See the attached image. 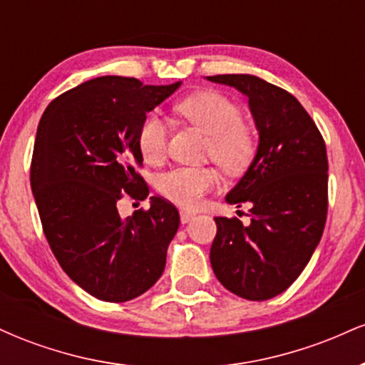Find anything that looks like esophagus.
<instances>
[{"label":"esophagus","instance_id":"obj_1","mask_svg":"<svg viewBox=\"0 0 365 365\" xmlns=\"http://www.w3.org/2000/svg\"><path fill=\"white\" fill-rule=\"evenodd\" d=\"M194 216H195V212L187 211V209H182V211H180V221H182V223H188V221H190Z\"/></svg>","mask_w":365,"mask_h":365}]
</instances>
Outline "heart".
<instances>
[{
    "instance_id": "1",
    "label": "heart",
    "mask_w": 365,
    "mask_h": 365,
    "mask_svg": "<svg viewBox=\"0 0 365 365\" xmlns=\"http://www.w3.org/2000/svg\"><path fill=\"white\" fill-rule=\"evenodd\" d=\"M185 118L199 125L211 137L207 154L228 173H238L254 158V132L242 121V110L216 91H204L177 104ZM139 150L145 163L159 165L166 158L168 125L150 113L139 128ZM220 183L216 170L209 166H178L158 178L159 194L183 207H197L204 195L215 190Z\"/></svg>"
}]
</instances>
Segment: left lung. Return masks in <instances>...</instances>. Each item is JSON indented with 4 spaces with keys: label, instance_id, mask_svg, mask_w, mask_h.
<instances>
[{
    "label": "left lung",
    "instance_id": "1",
    "mask_svg": "<svg viewBox=\"0 0 365 365\" xmlns=\"http://www.w3.org/2000/svg\"><path fill=\"white\" fill-rule=\"evenodd\" d=\"M207 81L245 94L259 130L252 165L226 195L238 207L250 204V223L215 217L212 271L242 299H273L299 278L322 237L328 215L324 139L302 104L282 87L245 73Z\"/></svg>",
    "mask_w": 365,
    "mask_h": 365
}]
</instances>
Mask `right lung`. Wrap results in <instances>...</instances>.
<instances>
[{
  "label": "right lung",
  "instance_id": "right-lung-1",
  "mask_svg": "<svg viewBox=\"0 0 365 365\" xmlns=\"http://www.w3.org/2000/svg\"><path fill=\"white\" fill-rule=\"evenodd\" d=\"M182 82L144 86L132 77H98L63 92L39 121L31 185L44 235L61 269L104 302H127L161 278L180 225L177 207L121 217L125 195L144 200L139 128Z\"/></svg>",
  "mask_w": 365,
  "mask_h": 365
}]
</instances>
